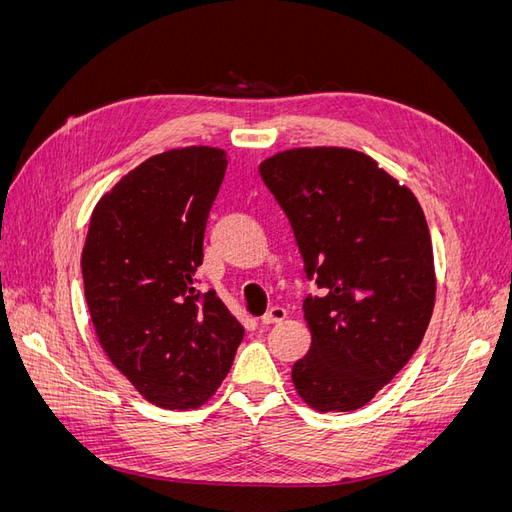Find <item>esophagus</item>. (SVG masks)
Here are the masks:
<instances>
[{
  "label": "esophagus",
  "mask_w": 512,
  "mask_h": 512,
  "mask_svg": "<svg viewBox=\"0 0 512 512\" xmlns=\"http://www.w3.org/2000/svg\"><path fill=\"white\" fill-rule=\"evenodd\" d=\"M284 318H286V309L280 307V305H275V307L269 309L265 316H260V322L262 324H275V322H282Z\"/></svg>",
  "instance_id": "1"
}]
</instances>
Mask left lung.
I'll return each mask as SVG.
<instances>
[{
	"mask_svg": "<svg viewBox=\"0 0 512 512\" xmlns=\"http://www.w3.org/2000/svg\"><path fill=\"white\" fill-rule=\"evenodd\" d=\"M284 209L309 280V352L292 365L316 412H350L389 384L421 346L436 303L425 213L408 185L346 147H297L258 164Z\"/></svg>",
	"mask_w": 512,
	"mask_h": 512,
	"instance_id": "obj_1",
	"label": "left lung"
}]
</instances>
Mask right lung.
Wrapping results in <instances>:
<instances>
[{
	"label": "right lung",
	"instance_id": "1",
	"mask_svg": "<svg viewBox=\"0 0 512 512\" xmlns=\"http://www.w3.org/2000/svg\"><path fill=\"white\" fill-rule=\"evenodd\" d=\"M226 164V151L207 145L156 153L89 218L81 269L98 344L138 395L164 410L203 406L243 339L215 292L196 290Z\"/></svg>",
	"mask_w": 512,
	"mask_h": 512
}]
</instances>
